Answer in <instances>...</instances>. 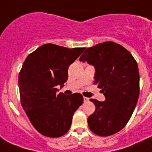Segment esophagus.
Listing matches in <instances>:
<instances>
[{
    "label": "esophagus",
    "instance_id": "esophagus-1",
    "mask_svg": "<svg viewBox=\"0 0 152 152\" xmlns=\"http://www.w3.org/2000/svg\"><path fill=\"white\" fill-rule=\"evenodd\" d=\"M83 100H84V102H87L90 100V98L86 97V96H83Z\"/></svg>",
    "mask_w": 152,
    "mask_h": 152
}]
</instances>
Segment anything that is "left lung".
Masks as SVG:
<instances>
[{
  "label": "left lung",
  "mask_w": 152,
  "mask_h": 152,
  "mask_svg": "<svg viewBox=\"0 0 152 152\" xmlns=\"http://www.w3.org/2000/svg\"><path fill=\"white\" fill-rule=\"evenodd\" d=\"M95 69L94 83L102 89L104 102L90 99L95 112L88 117L90 131L102 137L110 136L125 127L139 96V71L131 52L113 42L86 48L80 56Z\"/></svg>",
  "instance_id": "1"
}]
</instances>
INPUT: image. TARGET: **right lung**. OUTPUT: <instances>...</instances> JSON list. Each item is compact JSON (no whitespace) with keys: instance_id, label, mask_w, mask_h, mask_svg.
Returning a JSON list of instances; mask_svg holds the SVG:
<instances>
[{"instance_id":"1","label":"right lung","mask_w":152,"mask_h":152,"mask_svg":"<svg viewBox=\"0 0 152 152\" xmlns=\"http://www.w3.org/2000/svg\"><path fill=\"white\" fill-rule=\"evenodd\" d=\"M85 48L45 44L28 56L18 76L21 103L31 124L42 134L58 137L68 132L72 116L83 104L80 94L57 95L68 80L69 66Z\"/></svg>"}]
</instances>
